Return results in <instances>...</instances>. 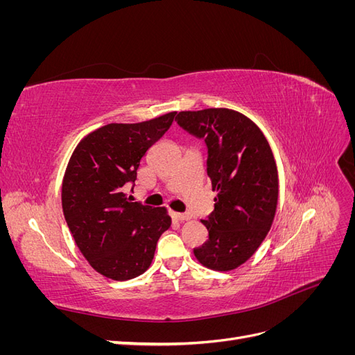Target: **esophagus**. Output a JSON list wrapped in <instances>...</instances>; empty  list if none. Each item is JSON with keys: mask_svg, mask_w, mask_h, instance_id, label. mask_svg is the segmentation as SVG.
I'll list each match as a JSON object with an SVG mask.
<instances>
[{"mask_svg": "<svg viewBox=\"0 0 355 355\" xmlns=\"http://www.w3.org/2000/svg\"><path fill=\"white\" fill-rule=\"evenodd\" d=\"M173 216H175L178 220H180V222H185V220H189V219H191V216H189V214H187V213H173Z\"/></svg>", "mask_w": 355, "mask_h": 355, "instance_id": "esophagus-1", "label": "esophagus"}]
</instances>
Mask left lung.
<instances>
[{
    "label": "left lung",
    "instance_id": "left-lung-1",
    "mask_svg": "<svg viewBox=\"0 0 355 355\" xmlns=\"http://www.w3.org/2000/svg\"><path fill=\"white\" fill-rule=\"evenodd\" d=\"M178 124L207 145L214 210L201 220L209 240L194 249L201 265L231 271L250 259L275 216L278 173L266 137L250 118L227 110L182 111Z\"/></svg>",
    "mask_w": 355,
    "mask_h": 355
}]
</instances>
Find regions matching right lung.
<instances>
[{
  "mask_svg": "<svg viewBox=\"0 0 355 355\" xmlns=\"http://www.w3.org/2000/svg\"><path fill=\"white\" fill-rule=\"evenodd\" d=\"M176 112L135 124H106L72 153L62 182V207L80 252L99 274L115 282L144 274L171 219L125 196L141 159L173 123Z\"/></svg>",
  "mask_w": 355,
  "mask_h": 355,
  "instance_id": "add662e5",
  "label": "right lung"
}]
</instances>
